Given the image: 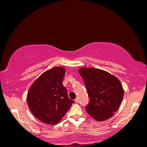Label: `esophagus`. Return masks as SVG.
Masks as SVG:
<instances>
[{
	"instance_id": "esophagus-1",
	"label": "esophagus",
	"mask_w": 147,
	"mask_h": 147,
	"mask_svg": "<svg viewBox=\"0 0 147 147\" xmlns=\"http://www.w3.org/2000/svg\"><path fill=\"white\" fill-rule=\"evenodd\" d=\"M75 102H76V103H78V102H79V99H78V97H77V98L75 99Z\"/></svg>"
}]
</instances>
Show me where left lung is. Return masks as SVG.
Segmentation results:
<instances>
[{
	"mask_svg": "<svg viewBox=\"0 0 147 147\" xmlns=\"http://www.w3.org/2000/svg\"><path fill=\"white\" fill-rule=\"evenodd\" d=\"M78 72L90 99L85 108L88 113L98 121L112 117L124 96V89L119 79L107 71L93 67H81Z\"/></svg>",
	"mask_w": 147,
	"mask_h": 147,
	"instance_id": "8db88e82",
	"label": "left lung"
}]
</instances>
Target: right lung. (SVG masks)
I'll use <instances>...</instances> for the list:
<instances>
[{"mask_svg": "<svg viewBox=\"0 0 147 147\" xmlns=\"http://www.w3.org/2000/svg\"><path fill=\"white\" fill-rule=\"evenodd\" d=\"M64 67H55L44 72L29 88L27 103L31 112L42 123H58L70 109L74 100L70 99L63 80Z\"/></svg>", "mask_w": 147, "mask_h": 147, "instance_id": "right-lung-1", "label": "right lung"}]
</instances>
